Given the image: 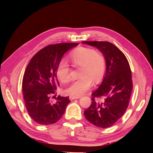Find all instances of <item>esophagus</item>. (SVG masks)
I'll return each mask as SVG.
<instances>
[{
  "mask_svg": "<svg viewBox=\"0 0 153 153\" xmlns=\"http://www.w3.org/2000/svg\"><path fill=\"white\" fill-rule=\"evenodd\" d=\"M79 98H80V97H74V96H70V100H75V99H79Z\"/></svg>",
  "mask_w": 153,
  "mask_h": 153,
  "instance_id": "esophagus-1",
  "label": "esophagus"
}]
</instances>
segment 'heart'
I'll list each match as a JSON object with an SVG mask.
<instances>
[{
    "instance_id": "heart-1",
    "label": "heart",
    "mask_w": 153,
    "mask_h": 153,
    "mask_svg": "<svg viewBox=\"0 0 153 153\" xmlns=\"http://www.w3.org/2000/svg\"><path fill=\"white\" fill-rule=\"evenodd\" d=\"M69 58L74 68H78L79 76L72 84L65 90L69 95L79 97L91 88L93 83H98L102 80L106 71V58L98 50L80 47L72 50ZM56 76L62 83L71 81V70L68 62L61 60L56 69Z\"/></svg>"
}]
</instances>
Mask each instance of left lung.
<instances>
[{
  "label": "left lung",
  "mask_w": 153,
  "mask_h": 153,
  "mask_svg": "<svg viewBox=\"0 0 153 153\" xmlns=\"http://www.w3.org/2000/svg\"><path fill=\"white\" fill-rule=\"evenodd\" d=\"M83 43L97 47L106 62V76L98 89L92 93L91 104L84 111V116L95 126L107 128L123 116L129 106L133 88L130 67L125 54L112 43Z\"/></svg>",
  "instance_id": "8db88e82"
}]
</instances>
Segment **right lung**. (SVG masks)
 I'll return each instance as SVG.
<instances>
[{"label":"right lung","instance_id":"add662e5","mask_svg":"<svg viewBox=\"0 0 153 153\" xmlns=\"http://www.w3.org/2000/svg\"><path fill=\"white\" fill-rule=\"evenodd\" d=\"M78 43L50 45L35 53L25 70L22 81V93L26 110L30 118L42 125L53 124L62 118L69 97L58 96L56 103L50 100L55 97L59 86L56 69L63 54Z\"/></svg>","mask_w":153,"mask_h":153}]
</instances>
